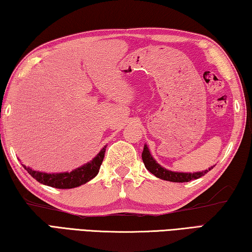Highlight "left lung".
Listing matches in <instances>:
<instances>
[{
    "label": "left lung",
    "instance_id": "8db88e82",
    "mask_svg": "<svg viewBox=\"0 0 252 252\" xmlns=\"http://www.w3.org/2000/svg\"><path fill=\"white\" fill-rule=\"evenodd\" d=\"M142 160H143L144 165H146V168L152 174H155L157 178L162 179V180H165V181H171V182H189L191 180H195V179H199L202 176H204V174L210 171V170L215 167V165H213V167L204 170V171H199V172H193V173L171 171V170L165 169L158 163V162L155 160V158H153L150 153V150H149L147 144H144V148H143Z\"/></svg>",
    "mask_w": 252,
    "mask_h": 252
}]
</instances>
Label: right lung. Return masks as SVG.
I'll list each match as a JSON object with an SVG mask.
<instances>
[{
	"label": "right lung",
	"instance_id": "right-lung-1",
	"mask_svg": "<svg viewBox=\"0 0 252 252\" xmlns=\"http://www.w3.org/2000/svg\"><path fill=\"white\" fill-rule=\"evenodd\" d=\"M106 146L101 149V151L93 158L90 162L81 165V167L72 170L70 172H60V173H46L42 171H36L27 165L22 164L29 174L39 181L42 185L57 188V189H72L84 185V183L92 180L97 173L103 161Z\"/></svg>",
	"mask_w": 252,
	"mask_h": 252
}]
</instances>
